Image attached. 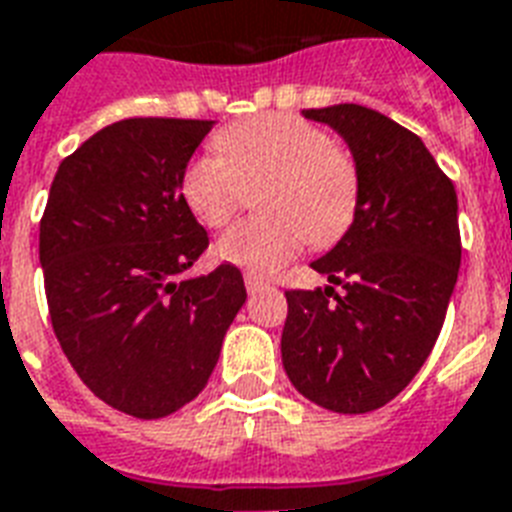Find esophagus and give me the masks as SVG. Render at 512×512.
I'll use <instances>...</instances> for the list:
<instances>
[{
  "label": "esophagus",
  "instance_id": "obj_1",
  "mask_svg": "<svg viewBox=\"0 0 512 512\" xmlns=\"http://www.w3.org/2000/svg\"><path fill=\"white\" fill-rule=\"evenodd\" d=\"M244 281H247L249 295H257V292H263V289H271V281L263 279V276H257V273H247Z\"/></svg>",
  "mask_w": 512,
  "mask_h": 512
}]
</instances>
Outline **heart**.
Segmentation results:
<instances>
[{
	"mask_svg": "<svg viewBox=\"0 0 512 512\" xmlns=\"http://www.w3.org/2000/svg\"><path fill=\"white\" fill-rule=\"evenodd\" d=\"M217 156H196L183 170L180 193L199 223L223 228L249 193L263 188V220L233 225L217 241L223 263L273 273L303 249H327L345 236L358 209L356 159L316 124L265 114L233 124L215 138Z\"/></svg>",
	"mask_w": 512,
	"mask_h": 512,
	"instance_id": "b5f03b06",
	"label": "heart"
}]
</instances>
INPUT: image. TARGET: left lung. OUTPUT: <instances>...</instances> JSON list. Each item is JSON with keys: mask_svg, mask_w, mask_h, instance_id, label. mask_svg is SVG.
Segmentation results:
<instances>
[{"mask_svg": "<svg viewBox=\"0 0 512 512\" xmlns=\"http://www.w3.org/2000/svg\"><path fill=\"white\" fill-rule=\"evenodd\" d=\"M303 114L345 138L361 193L348 233L311 263L332 287L287 292L281 361L313 404L374 412L441 335L462 257L457 193L425 143L380 111L340 103Z\"/></svg>", "mask_w": 512, "mask_h": 512, "instance_id": "1", "label": "left lung"}]
</instances>
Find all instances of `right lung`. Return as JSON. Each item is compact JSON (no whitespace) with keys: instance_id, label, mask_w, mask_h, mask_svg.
<instances>
[{"instance_id":"obj_1","label":"right lung","mask_w":512,"mask_h":512,"mask_svg":"<svg viewBox=\"0 0 512 512\" xmlns=\"http://www.w3.org/2000/svg\"><path fill=\"white\" fill-rule=\"evenodd\" d=\"M212 122L122 119L60 162L39 263L60 348L119 412L159 420L199 396L247 300L236 265L183 279L209 247L180 177Z\"/></svg>"}]
</instances>
